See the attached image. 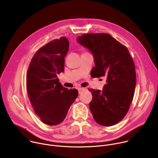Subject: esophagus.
I'll list each match as a JSON object with an SVG mask.
<instances>
[{
    "label": "esophagus",
    "mask_w": 158,
    "mask_h": 158,
    "mask_svg": "<svg viewBox=\"0 0 158 158\" xmlns=\"http://www.w3.org/2000/svg\"><path fill=\"white\" fill-rule=\"evenodd\" d=\"M84 89L82 88V87H79V88H78V92H79V94L82 93V91H83Z\"/></svg>",
    "instance_id": "obj_1"
}]
</instances>
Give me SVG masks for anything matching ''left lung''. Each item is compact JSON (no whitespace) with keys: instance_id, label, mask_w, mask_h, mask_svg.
I'll return each instance as SVG.
<instances>
[{"instance_id":"8db88e82","label":"left lung","mask_w":158,"mask_h":158,"mask_svg":"<svg viewBox=\"0 0 158 158\" xmlns=\"http://www.w3.org/2000/svg\"><path fill=\"white\" fill-rule=\"evenodd\" d=\"M76 40L93 55L94 76L106 79L102 91L89 89L93 118L101 126H113L124 118L133 99L136 76L132 57L127 48L108 34H85Z\"/></svg>"}]
</instances>
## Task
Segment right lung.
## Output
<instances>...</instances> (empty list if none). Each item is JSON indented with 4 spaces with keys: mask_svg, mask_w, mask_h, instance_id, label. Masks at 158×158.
Masks as SVG:
<instances>
[{
    "mask_svg": "<svg viewBox=\"0 0 158 158\" xmlns=\"http://www.w3.org/2000/svg\"><path fill=\"white\" fill-rule=\"evenodd\" d=\"M69 46L65 37L49 42L35 53L27 70V90L31 104L35 114L50 126L64 120L78 96L77 89L64 87L57 77L64 71Z\"/></svg>",
    "mask_w": 158,
    "mask_h": 158,
    "instance_id": "1",
    "label": "right lung"
}]
</instances>
